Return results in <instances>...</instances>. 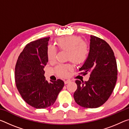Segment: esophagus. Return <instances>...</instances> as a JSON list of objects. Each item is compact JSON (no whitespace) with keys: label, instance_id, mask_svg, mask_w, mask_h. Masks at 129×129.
I'll use <instances>...</instances> for the list:
<instances>
[{"label":"esophagus","instance_id":"1","mask_svg":"<svg viewBox=\"0 0 129 129\" xmlns=\"http://www.w3.org/2000/svg\"><path fill=\"white\" fill-rule=\"evenodd\" d=\"M69 82H70L69 80H65L64 81V83H65V84H68Z\"/></svg>","mask_w":129,"mask_h":129}]
</instances>
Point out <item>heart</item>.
Instances as JSON below:
<instances>
[{"label":"heart","instance_id":"b5f03b06","mask_svg":"<svg viewBox=\"0 0 129 129\" xmlns=\"http://www.w3.org/2000/svg\"><path fill=\"white\" fill-rule=\"evenodd\" d=\"M56 43L60 51L67 52V60L71 61L74 64H81L88 58L89 53V45L80 36L63 37L57 39ZM47 54L49 61L54 62L57 54L55 48L49 45L47 48ZM72 70V67L69 64L58 65L54 69L57 75L63 78L67 77L68 72Z\"/></svg>","mask_w":129,"mask_h":129}]
</instances>
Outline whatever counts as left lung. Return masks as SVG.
Segmentation results:
<instances>
[{
	"instance_id": "8db88e82",
	"label": "left lung",
	"mask_w": 129,
	"mask_h": 129,
	"mask_svg": "<svg viewBox=\"0 0 129 129\" xmlns=\"http://www.w3.org/2000/svg\"><path fill=\"white\" fill-rule=\"evenodd\" d=\"M90 51L79 74L90 73L88 81L76 80L73 97L76 103L85 108L102 105L110 97L116 84L117 65L113 49L103 39L90 36Z\"/></svg>"
}]
</instances>
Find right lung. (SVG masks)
<instances>
[{"label": "right lung", "instance_id": "add662e5", "mask_svg": "<svg viewBox=\"0 0 129 129\" xmlns=\"http://www.w3.org/2000/svg\"><path fill=\"white\" fill-rule=\"evenodd\" d=\"M49 39H40L26 45L15 65L17 90L25 102L36 109L52 105L64 86L60 79L48 82L44 75V68L48 61L47 50Z\"/></svg>", "mask_w": 129, "mask_h": 129}]
</instances>
